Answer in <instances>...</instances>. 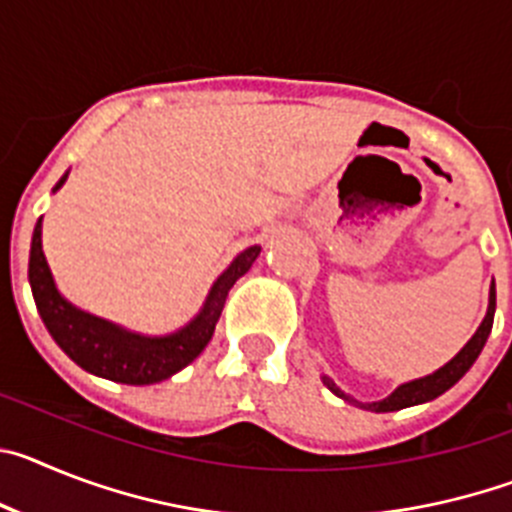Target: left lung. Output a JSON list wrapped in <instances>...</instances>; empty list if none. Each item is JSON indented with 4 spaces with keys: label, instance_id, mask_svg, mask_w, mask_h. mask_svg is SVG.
Masks as SVG:
<instances>
[{
    "label": "left lung",
    "instance_id": "left-lung-1",
    "mask_svg": "<svg viewBox=\"0 0 512 512\" xmlns=\"http://www.w3.org/2000/svg\"><path fill=\"white\" fill-rule=\"evenodd\" d=\"M492 320H495V282L490 287V307H487V315L485 320L479 323L477 333L467 341V346L461 348L459 354L449 361V364H443L438 372L428 374V377H420L413 379V382H405L400 384L390 397H384L379 402H356L354 397H348L346 392H341L333 384V379L323 377V384L328 387L333 395L343 397L346 402H356L359 408L366 410H374V413H392V410H402V408H410V405H420V402H431L436 400L438 395H443L446 390H451L456 382H459L464 374L472 369V364L477 361V356L482 354V348H485L487 336H490L492 330Z\"/></svg>",
    "mask_w": 512,
    "mask_h": 512
}]
</instances>
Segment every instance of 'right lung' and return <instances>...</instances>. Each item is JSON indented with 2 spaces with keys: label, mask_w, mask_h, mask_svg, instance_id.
<instances>
[{
  "label": "right lung",
  "mask_w": 512,
  "mask_h": 512,
  "mask_svg": "<svg viewBox=\"0 0 512 512\" xmlns=\"http://www.w3.org/2000/svg\"><path fill=\"white\" fill-rule=\"evenodd\" d=\"M66 176L69 174L58 179L53 192L63 187ZM40 220L33 230L27 279H30L35 307H38L45 328L53 336V341L63 348V354L74 359L81 369L122 384L164 382L171 374L182 372L184 366L192 364L205 351L212 333H215V323L223 312L230 287L251 269V264L261 253V246H251L238 253L233 264L212 284L200 315L189 320L182 330L169 333V336H140V333H130L120 325L110 323V320L79 310L58 292L48 261H45L43 241H40V233H43Z\"/></svg>",
  "instance_id": "add662e5"
}]
</instances>
